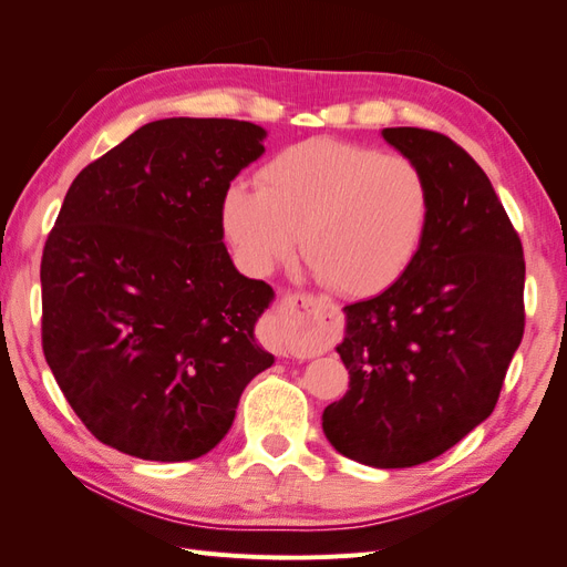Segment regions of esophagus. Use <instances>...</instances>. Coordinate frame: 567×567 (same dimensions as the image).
<instances>
[{
    "mask_svg": "<svg viewBox=\"0 0 567 567\" xmlns=\"http://www.w3.org/2000/svg\"><path fill=\"white\" fill-rule=\"evenodd\" d=\"M333 307L305 293L288 296L271 319V346L284 357H298L310 346L329 340Z\"/></svg>",
    "mask_w": 567,
    "mask_h": 567,
    "instance_id": "obj_1",
    "label": "esophagus"
}]
</instances>
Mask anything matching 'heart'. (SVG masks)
I'll use <instances>...</instances> for the list:
<instances>
[{"instance_id": "obj_1", "label": "heart", "mask_w": 567, "mask_h": 567, "mask_svg": "<svg viewBox=\"0 0 567 567\" xmlns=\"http://www.w3.org/2000/svg\"><path fill=\"white\" fill-rule=\"evenodd\" d=\"M431 213V184L416 161L310 140L267 161L257 188L231 184L221 227L252 274L274 271L302 241L317 277L340 293L375 296L414 265Z\"/></svg>"}]
</instances>
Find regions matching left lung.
Here are the masks:
<instances>
[{
  "mask_svg": "<svg viewBox=\"0 0 567 567\" xmlns=\"http://www.w3.org/2000/svg\"><path fill=\"white\" fill-rule=\"evenodd\" d=\"M381 136L427 177L431 225L400 281L342 307L336 352L350 390L323 409L321 427L342 456L411 468L492 414L523 340L525 260L492 182L450 136L419 127Z\"/></svg>",
  "mask_w": 567,
  "mask_h": 567,
  "instance_id": "8db88e82",
  "label": "left lung"
}]
</instances>
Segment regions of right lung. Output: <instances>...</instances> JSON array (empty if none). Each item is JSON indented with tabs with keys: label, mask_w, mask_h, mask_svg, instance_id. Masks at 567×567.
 <instances>
[{
	"label": "right lung",
	"mask_w": 567,
	"mask_h": 567,
	"mask_svg": "<svg viewBox=\"0 0 567 567\" xmlns=\"http://www.w3.org/2000/svg\"><path fill=\"white\" fill-rule=\"evenodd\" d=\"M265 140L246 120L165 117L68 188L42 255V348L68 404L117 452L208 454L274 364L255 340L274 290L221 244V200Z\"/></svg>",
	"instance_id": "right-lung-1"
}]
</instances>
